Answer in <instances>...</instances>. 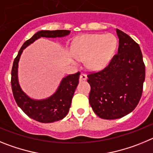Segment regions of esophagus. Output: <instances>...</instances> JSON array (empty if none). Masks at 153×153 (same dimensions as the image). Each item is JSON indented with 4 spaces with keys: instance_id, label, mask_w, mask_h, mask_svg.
<instances>
[{
    "instance_id": "1",
    "label": "esophagus",
    "mask_w": 153,
    "mask_h": 153,
    "mask_svg": "<svg viewBox=\"0 0 153 153\" xmlns=\"http://www.w3.org/2000/svg\"><path fill=\"white\" fill-rule=\"evenodd\" d=\"M87 79V76L84 74H81L79 76V81H85Z\"/></svg>"
}]
</instances>
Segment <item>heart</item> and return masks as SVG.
Returning a JSON list of instances; mask_svg holds the SVG:
<instances>
[{
  "label": "heart",
  "instance_id": "b5f03b06",
  "mask_svg": "<svg viewBox=\"0 0 153 153\" xmlns=\"http://www.w3.org/2000/svg\"><path fill=\"white\" fill-rule=\"evenodd\" d=\"M117 47L118 40L113 33L83 35L73 44V53L69 54V59L75 65L86 60L89 69L102 70L112 60Z\"/></svg>",
  "mask_w": 153,
  "mask_h": 153
}]
</instances>
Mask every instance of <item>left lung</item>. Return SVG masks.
I'll use <instances>...</instances> for the list:
<instances>
[{
    "mask_svg": "<svg viewBox=\"0 0 153 153\" xmlns=\"http://www.w3.org/2000/svg\"><path fill=\"white\" fill-rule=\"evenodd\" d=\"M119 48L109 64L87 76L91 86L89 102L93 112L104 120L129 114L140 102L145 81V64L139 44L116 29Z\"/></svg>",
    "mask_w": 153,
    "mask_h": 153,
    "instance_id": "8db88e82",
    "label": "left lung"
}]
</instances>
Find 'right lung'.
Segmentation results:
<instances>
[{"label": "right lung", "mask_w": 153, "mask_h": 153, "mask_svg": "<svg viewBox=\"0 0 153 153\" xmlns=\"http://www.w3.org/2000/svg\"><path fill=\"white\" fill-rule=\"evenodd\" d=\"M70 30H40L27 40L17 57L14 59L11 71V86L13 95L18 106L30 118L44 123H49L62 120L69 113L74 92L79 83V73L66 76L60 81L56 91L45 99L31 98L21 88L18 79V64L24 50L41 37L56 38L70 34Z\"/></svg>", "instance_id": "add662e5"}]
</instances>
